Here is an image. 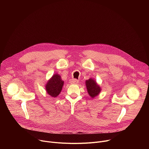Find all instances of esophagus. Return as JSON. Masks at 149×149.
<instances>
[{
  "instance_id": "1",
  "label": "esophagus",
  "mask_w": 149,
  "mask_h": 149,
  "mask_svg": "<svg viewBox=\"0 0 149 149\" xmlns=\"http://www.w3.org/2000/svg\"><path fill=\"white\" fill-rule=\"evenodd\" d=\"M70 82L71 84H77L78 82V80L77 79H71Z\"/></svg>"
}]
</instances>
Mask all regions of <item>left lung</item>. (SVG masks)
Listing matches in <instances>:
<instances>
[{"label":"left lung","instance_id":"1","mask_svg":"<svg viewBox=\"0 0 149 149\" xmlns=\"http://www.w3.org/2000/svg\"><path fill=\"white\" fill-rule=\"evenodd\" d=\"M86 87L89 95L94 98L96 97L101 91L100 87L98 86L94 79L90 78L86 81Z\"/></svg>","mask_w":149,"mask_h":149}]
</instances>
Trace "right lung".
<instances>
[{"mask_svg":"<svg viewBox=\"0 0 149 149\" xmlns=\"http://www.w3.org/2000/svg\"><path fill=\"white\" fill-rule=\"evenodd\" d=\"M63 84V81L61 76L58 74L54 75L45 87L47 93L52 97H57L62 90Z\"/></svg>","mask_w":149,"mask_h":149,"instance_id":"right-lung-1","label":"right lung"}]
</instances>
